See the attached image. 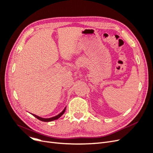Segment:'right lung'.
Returning a JSON list of instances; mask_svg holds the SVG:
<instances>
[{
    "mask_svg": "<svg viewBox=\"0 0 153 153\" xmlns=\"http://www.w3.org/2000/svg\"><path fill=\"white\" fill-rule=\"evenodd\" d=\"M66 108V107H65V108H64V109L62 110V112H61L59 114H58L57 115H56V116L53 117H51V118H47V119H45V118L40 117L38 116V115H34V114H32V115H33L35 117H36L37 119H39V120H40V121H44V122H49V121H54V120H56V119H59L60 117H61V115H62V114L64 113V112H65Z\"/></svg>",
    "mask_w": 153,
    "mask_h": 153,
    "instance_id": "obj_1",
    "label": "right lung"
}]
</instances>
